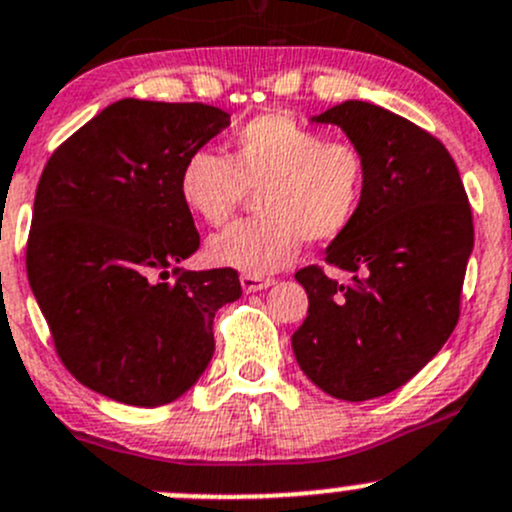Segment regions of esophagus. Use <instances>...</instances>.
Here are the masks:
<instances>
[{
	"mask_svg": "<svg viewBox=\"0 0 512 512\" xmlns=\"http://www.w3.org/2000/svg\"><path fill=\"white\" fill-rule=\"evenodd\" d=\"M240 285L245 292H260V289L275 285V280H272V277H260V275H242Z\"/></svg>",
	"mask_w": 512,
	"mask_h": 512,
	"instance_id": "obj_1",
	"label": "esophagus"
}]
</instances>
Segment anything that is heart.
<instances>
[{
    "label": "heart",
    "mask_w": 512,
    "mask_h": 512,
    "mask_svg": "<svg viewBox=\"0 0 512 512\" xmlns=\"http://www.w3.org/2000/svg\"><path fill=\"white\" fill-rule=\"evenodd\" d=\"M178 190L190 213L225 225L250 193L260 218L227 227L208 242L215 265L270 275L289 265L304 240L329 242L347 232L366 190L359 148L299 126L285 113H265L237 128L230 156L200 148L185 158Z\"/></svg>",
    "instance_id": "b5f03b06"
}]
</instances>
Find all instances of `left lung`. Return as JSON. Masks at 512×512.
I'll return each instance as SVG.
<instances>
[{
	"instance_id": "obj_1",
	"label": "left lung",
	"mask_w": 512,
	"mask_h": 512,
	"mask_svg": "<svg viewBox=\"0 0 512 512\" xmlns=\"http://www.w3.org/2000/svg\"><path fill=\"white\" fill-rule=\"evenodd\" d=\"M312 121L334 123L361 151L366 190L356 220L324 262L294 275L309 309L292 334L304 374L329 396L391 394L446 344L461 317L473 215L456 163L438 138L366 101H344Z\"/></svg>"
}]
</instances>
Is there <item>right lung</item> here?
<instances>
[{
	"instance_id": "add662e5",
	"label": "right lung",
	"mask_w": 512,
	"mask_h": 512,
	"mask_svg": "<svg viewBox=\"0 0 512 512\" xmlns=\"http://www.w3.org/2000/svg\"><path fill=\"white\" fill-rule=\"evenodd\" d=\"M227 126L208 103L123 98L46 160L29 285L59 359L108 399L163 406L183 396L213 359L215 312L240 299L232 267H178L200 247L180 170Z\"/></svg>"
}]
</instances>
